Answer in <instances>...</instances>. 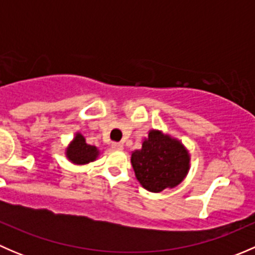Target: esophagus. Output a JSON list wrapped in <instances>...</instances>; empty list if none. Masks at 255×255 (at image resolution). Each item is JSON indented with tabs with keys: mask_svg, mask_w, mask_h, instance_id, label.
Instances as JSON below:
<instances>
[{
	"mask_svg": "<svg viewBox=\"0 0 255 255\" xmlns=\"http://www.w3.org/2000/svg\"><path fill=\"white\" fill-rule=\"evenodd\" d=\"M112 148L116 149V150H122L123 144L120 143V142H113L112 143Z\"/></svg>",
	"mask_w": 255,
	"mask_h": 255,
	"instance_id": "1",
	"label": "esophagus"
}]
</instances>
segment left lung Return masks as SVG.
<instances>
[{
	"label": "left lung",
	"mask_w": 255,
	"mask_h": 255,
	"mask_svg": "<svg viewBox=\"0 0 255 255\" xmlns=\"http://www.w3.org/2000/svg\"><path fill=\"white\" fill-rule=\"evenodd\" d=\"M130 161L144 189L160 192L182 181L189 170L190 158L180 142L151 130L142 149L132 154Z\"/></svg>",
	"instance_id": "8db88e82"
}]
</instances>
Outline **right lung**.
<instances>
[{"label":"right lung","instance_id":"obj_1","mask_svg":"<svg viewBox=\"0 0 255 255\" xmlns=\"http://www.w3.org/2000/svg\"><path fill=\"white\" fill-rule=\"evenodd\" d=\"M66 154L73 163L86 164L96 159L99 150L96 149V146L90 145L85 142V138L81 134H78L69 146Z\"/></svg>","mask_w":255,"mask_h":255}]
</instances>
